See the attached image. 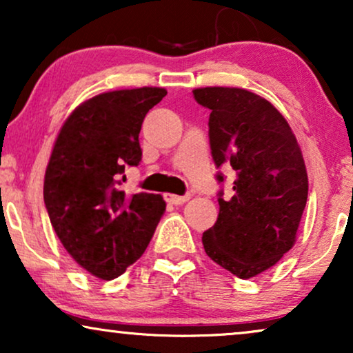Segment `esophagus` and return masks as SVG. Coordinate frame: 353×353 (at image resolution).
I'll list each match as a JSON object with an SVG mask.
<instances>
[{
	"instance_id": "1",
	"label": "esophagus",
	"mask_w": 353,
	"mask_h": 353,
	"mask_svg": "<svg viewBox=\"0 0 353 353\" xmlns=\"http://www.w3.org/2000/svg\"><path fill=\"white\" fill-rule=\"evenodd\" d=\"M191 199V194L188 192L185 196H176V194H165V201L170 202V204H175V205H180V204H185L186 201Z\"/></svg>"
}]
</instances>
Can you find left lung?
Segmentation results:
<instances>
[{
    "mask_svg": "<svg viewBox=\"0 0 353 353\" xmlns=\"http://www.w3.org/2000/svg\"><path fill=\"white\" fill-rule=\"evenodd\" d=\"M192 96L210 109L215 167L234 170L233 192H216L220 214L204 231L205 254L241 279L273 267L294 245L307 204L303 157L286 119L267 99L243 88L209 86ZM223 185L226 176L216 172Z\"/></svg>",
    "mask_w": 353,
    "mask_h": 353,
    "instance_id": "left-lung-1",
    "label": "left lung"
}]
</instances>
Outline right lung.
<instances>
[{
    "label": "right lung",
    "instance_id": "1",
    "mask_svg": "<svg viewBox=\"0 0 353 353\" xmlns=\"http://www.w3.org/2000/svg\"><path fill=\"white\" fill-rule=\"evenodd\" d=\"M167 91H110L80 104L62 125L45 175V205L67 252L86 272L114 279L146 250L165 212L161 194L120 191L138 167L143 120Z\"/></svg>",
    "mask_w": 353,
    "mask_h": 353
}]
</instances>
